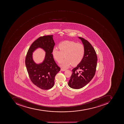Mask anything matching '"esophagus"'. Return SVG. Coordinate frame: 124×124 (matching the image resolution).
<instances>
[{"instance_id": "1", "label": "esophagus", "mask_w": 124, "mask_h": 124, "mask_svg": "<svg viewBox=\"0 0 124 124\" xmlns=\"http://www.w3.org/2000/svg\"><path fill=\"white\" fill-rule=\"evenodd\" d=\"M66 69H63L62 68H61V70L62 71H65L66 70Z\"/></svg>"}]
</instances>
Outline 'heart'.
<instances>
[{
  "label": "heart",
  "mask_w": 124,
  "mask_h": 124,
  "mask_svg": "<svg viewBox=\"0 0 124 124\" xmlns=\"http://www.w3.org/2000/svg\"><path fill=\"white\" fill-rule=\"evenodd\" d=\"M60 50L56 48H53L52 55L58 62H61L60 66L64 68H68L70 64L77 65L82 61L85 53V47L82 44L66 40L60 43L58 45Z\"/></svg>",
  "instance_id": "obj_1"
}]
</instances>
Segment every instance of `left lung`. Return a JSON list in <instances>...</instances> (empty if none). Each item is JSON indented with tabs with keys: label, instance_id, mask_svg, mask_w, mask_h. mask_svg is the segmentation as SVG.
Wrapping results in <instances>:
<instances>
[{
	"label": "left lung",
	"instance_id": "obj_1",
	"mask_svg": "<svg viewBox=\"0 0 124 124\" xmlns=\"http://www.w3.org/2000/svg\"><path fill=\"white\" fill-rule=\"evenodd\" d=\"M79 38L84 45L85 53L81 62L72 70L68 85L74 89L82 88L91 80L95 73L98 60L95 51L90 43L82 37Z\"/></svg>",
	"mask_w": 124,
	"mask_h": 124
}]
</instances>
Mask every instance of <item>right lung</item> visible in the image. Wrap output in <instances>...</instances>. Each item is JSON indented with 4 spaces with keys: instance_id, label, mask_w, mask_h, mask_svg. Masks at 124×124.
Here are the masks:
<instances>
[{
    "instance_id": "add662e5",
    "label": "right lung",
    "mask_w": 124,
    "mask_h": 124,
    "mask_svg": "<svg viewBox=\"0 0 124 124\" xmlns=\"http://www.w3.org/2000/svg\"><path fill=\"white\" fill-rule=\"evenodd\" d=\"M53 37V35L44 36L36 39L29 49L25 59V64L31 80L34 85L43 90L53 87L55 76L60 70L52 54L55 45ZM39 47L45 50L46 57L42 63L37 64L32 60V52Z\"/></svg>"
}]
</instances>
